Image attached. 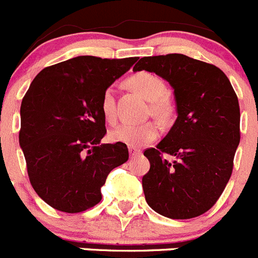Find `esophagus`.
Here are the masks:
<instances>
[{
  "instance_id": "1",
  "label": "esophagus",
  "mask_w": 258,
  "mask_h": 258,
  "mask_svg": "<svg viewBox=\"0 0 258 258\" xmlns=\"http://www.w3.org/2000/svg\"><path fill=\"white\" fill-rule=\"evenodd\" d=\"M129 154H131V156H138V155L141 154V150L140 149H136V147H129Z\"/></svg>"
}]
</instances>
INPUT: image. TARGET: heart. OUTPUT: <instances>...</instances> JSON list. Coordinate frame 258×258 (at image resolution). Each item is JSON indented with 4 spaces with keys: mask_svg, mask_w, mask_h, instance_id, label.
Listing matches in <instances>:
<instances>
[{
    "mask_svg": "<svg viewBox=\"0 0 258 258\" xmlns=\"http://www.w3.org/2000/svg\"><path fill=\"white\" fill-rule=\"evenodd\" d=\"M127 86H131L145 99L151 102V111L160 118H168L173 112V103L165 95V83L156 75L141 71L126 80ZM101 111L103 117L109 124L116 121V102L113 89L104 90L101 101ZM160 126L155 121H146L142 124H124L116 127L111 133V138L115 142H121L131 147H142L159 136Z\"/></svg>",
    "mask_w": 258,
    "mask_h": 258,
    "instance_id": "b5f03b06",
    "label": "heart"
}]
</instances>
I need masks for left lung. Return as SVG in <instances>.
<instances>
[{
	"instance_id": "obj_1",
	"label": "left lung",
	"mask_w": 258,
	"mask_h": 258,
	"mask_svg": "<svg viewBox=\"0 0 258 258\" xmlns=\"http://www.w3.org/2000/svg\"><path fill=\"white\" fill-rule=\"evenodd\" d=\"M142 70L172 85L178 113L164 140L143 152L150 161L142 178L146 202L164 217H198L216 204L231 177L240 142L238 97L220 68L183 54L143 56L133 68Z\"/></svg>"
}]
</instances>
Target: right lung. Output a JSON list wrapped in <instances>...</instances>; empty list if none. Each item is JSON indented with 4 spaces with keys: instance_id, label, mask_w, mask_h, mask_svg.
<instances>
[{
    "instance_id": "1",
    "label": "right lung",
    "mask_w": 258,
    "mask_h": 258,
    "mask_svg": "<svg viewBox=\"0 0 258 258\" xmlns=\"http://www.w3.org/2000/svg\"><path fill=\"white\" fill-rule=\"evenodd\" d=\"M137 56L84 55L44 68L20 106L19 143L29 182L56 211L80 213L101 202L107 175L129 159L125 143H103L104 90Z\"/></svg>"
}]
</instances>
